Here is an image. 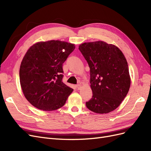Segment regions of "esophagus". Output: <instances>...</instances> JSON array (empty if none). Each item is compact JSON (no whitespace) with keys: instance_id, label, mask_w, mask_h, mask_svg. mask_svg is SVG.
Segmentation results:
<instances>
[{"instance_id":"obj_1","label":"esophagus","mask_w":151,"mask_h":151,"mask_svg":"<svg viewBox=\"0 0 151 151\" xmlns=\"http://www.w3.org/2000/svg\"><path fill=\"white\" fill-rule=\"evenodd\" d=\"M76 88H77V90H79L81 89V84H77L76 86Z\"/></svg>"}]
</instances>
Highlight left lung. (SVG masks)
Instances as JSON below:
<instances>
[{"label":"left lung","mask_w":151,"mask_h":151,"mask_svg":"<svg viewBox=\"0 0 151 151\" xmlns=\"http://www.w3.org/2000/svg\"><path fill=\"white\" fill-rule=\"evenodd\" d=\"M79 49L90 68L93 97L86 105L89 110L106 114L115 110L130 87L129 66L116 46L103 41L82 43Z\"/></svg>","instance_id":"8db88e82"}]
</instances>
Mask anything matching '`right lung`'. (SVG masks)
<instances>
[{
    "instance_id": "1",
    "label": "right lung",
    "mask_w": 151,
    "mask_h": 151,
    "mask_svg": "<svg viewBox=\"0 0 151 151\" xmlns=\"http://www.w3.org/2000/svg\"><path fill=\"white\" fill-rule=\"evenodd\" d=\"M75 45L60 40L35 43L22 58L19 68L21 89L35 108L53 111L62 107L73 89L62 81V65Z\"/></svg>"
}]
</instances>
